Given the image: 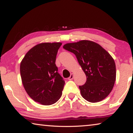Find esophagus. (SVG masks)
<instances>
[{"mask_svg": "<svg viewBox=\"0 0 133 133\" xmlns=\"http://www.w3.org/2000/svg\"><path fill=\"white\" fill-rule=\"evenodd\" d=\"M73 78H74V74H72V73H71V75H70V77H68V79L69 80H72Z\"/></svg>", "mask_w": 133, "mask_h": 133, "instance_id": "esophagus-1", "label": "esophagus"}]
</instances>
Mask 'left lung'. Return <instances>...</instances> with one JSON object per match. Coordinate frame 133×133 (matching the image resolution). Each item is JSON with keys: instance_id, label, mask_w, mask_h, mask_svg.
<instances>
[{"instance_id": "8db88e82", "label": "left lung", "mask_w": 133, "mask_h": 133, "mask_svg": "<svg viewBox=\"0 0 133 133\" xmlns=\"http://www.w3.org/2000/svg\"><path fill=\"white\" fill-rule=\"evenodd\" d=\"M63 47L76 55L86 74V83L79 86L82 97L91 103L106 98L116 80V65L110 55L99 44L88 40L66 44Z\"/></svg>"}]
</instances>
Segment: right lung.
Masks as SVG:
<instances>
[{
  "mask_svg": "<svg viewBox=\"0 0 133 133\" xmlns=\"http://www.w3.org/2000/svg\"><path fill=\"white\" fill-rule=\"evenodd\" d=\"M61 45V43L38 44L26 54L20 63L25 90L32 99L43 105L53 104L62 96L65 82L55 63Z\"/></svg>",
  "mask_w": 133,
  "mask_h": 133,
  "instance_id": "add662e5",
  "label": "right lung"
}]
</instances>
